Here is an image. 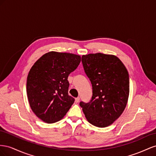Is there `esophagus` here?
<instances>
[{"mask_svg":"<svg viewBox=\"0 0 156 156\" xmlns=\"http://www.w3.org/2000/svg\"><path fill=\"white\" fill-rule=\"evenodd\" d=\"M80 98L79 97L76 98V99H75V102H76V103H78V102L80 101Z\"/></svg>","mask_w":156,"mask_h":156,"instance_id":"obj_1","label":"esophagus"}]
</instances>
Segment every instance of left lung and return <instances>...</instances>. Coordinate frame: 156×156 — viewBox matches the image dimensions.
I'll list each match as a JSON object with an SVG mask.
<instances>
[{
  "label": "left lung",
  "instance_id": "1",
  "mask_svg": "<svg viewBox=\"0 0 156 156\" xmlns=\"http://www.w3.org/2000/svg\"><path fill=\"white\" fill-rule=\"evenodd\" d=\"M84 71L93 89L89 103L80 106L87 121L98 127L113 123L123 113L129 94V78L125 65L116 56L101 53L82 55Z\"/></svg>",
  "mask_w": 156,
  "mask_h": 156
}]
</instances>
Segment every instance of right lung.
Segmentation results:
<instances>
[{
    "label": "right lung",
    "mask_w": 156,
    "mask_h": 156,
    "mask_svg": "<svg viewBox=\"0 0 156 156\" xmlns=\"http://www.w3.org/2000/svg\"><path fill=\"white\" fill-rule=\"evenodd\" d=\"M81 57L50 51L31 67L27 80V94L33 112L43 122L53 123L66 115L74 102L69 95V75L78 67Z\"/></svg>",
    "instance_id": "add662e5"
}]
</instances>
